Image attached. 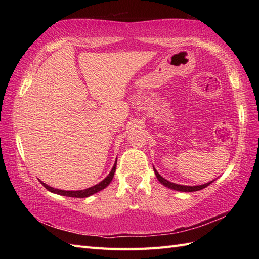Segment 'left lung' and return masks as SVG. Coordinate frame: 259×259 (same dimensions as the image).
Segmentation results:
<instances>
[{
  "label": "left lung",
  "mask_w": 259,
  "mask_h": 259,
  "mask_svg": "<svg viewBox=\"0 0 259 259\" xmlns=\"http://www.w3.org/2000/svg\"><path fill=\"white\" fill-rule=\"evenodd\" d=\"M153 170H155V174H156V177L158 178V180L160 181V183L163 185L168 187V188L170 189H174V190H178V191H185V192H192V191H198V190H201L203 188H206L207 186L210 185L212 181H210V183H207V184H203V185H199V186H184V185H178V184H175V183H170V181H168L167 179H164L163 177H161L160 175L158 174L157 170L153 168Z\"/></svg>",
  "instance_id": "left-lung-1"
}]
</instances>
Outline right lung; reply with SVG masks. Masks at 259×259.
Returning <instances> with one entry per match:
<instances>
[{
    "label": "right lung",
    "mask_w": 259,
    "mask_h": 259,
    "mask_svg": "<svg viewBox=\"0 0 259 259\" xmlns=\"http://www.w3.org/2000/svg\"><path fill=\"white\" fill-rule=\"evenodd\" d=\"M115 167H117V161H115V163L113 164V168H112L111 171H110V174L101 181V183H99V184H97L95 186L90 187V188H87V189H83V190H60V189L52 188V187L48 186L47 184H45L41 180L40 181H41V184L46 187V189L53 192V194H58V195H61V196H67V197H73V198H85V197H89V196H91L93 194H96V192L104 189L110 183H111V180H112L113 176H114V172H115Z\"/></svg>",
    "instance_id": "1"
}]
</instances>
